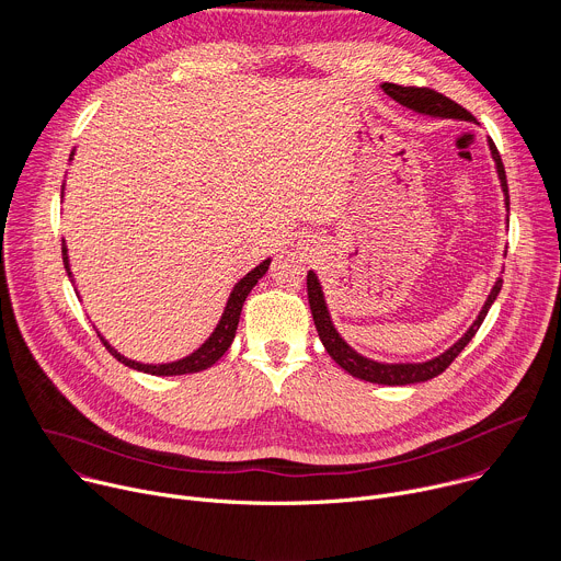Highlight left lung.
Listing matches in <instances>:
<instances>
[{
    "label": "left lung",
    "mask_w": 561,
    "mask_h": 561,
    "mask_svg": "<svg viewBox=\"0 0 561 561\" xmlns=\"http://www.w3.org/2000/svg\"><path fill=\"white\" fill-rule=\"evenodd\" d=\"M383 93L388 98H392L394 102H399L402 106L415 111V113H422V115H431V117H444V119H463V122H474V117L461 108L457 102L448 100L446 95L433 91V89H417V87H399V84H381ZM489 148H491V154L495 159V167H497V175H500V182H502V191H504V202H506V208L511 206L508 202V184H506V171H504V164H502V157H500V150L497 146L493 144V139H489ZM306 288H308V304H310V312H312V322L317 327V333H319V340H322L327 353L346 370L351 373L353 377L357 379H364V381H373V383H383V386H407V383H420V381H428L437 375H442L450 364L453 359L466 348V344L474 337V333L479 331V327H482L484 317L489 312V308L493 306V301L497 299L500 290H502V277L495 282L484 308L479 310L477 319L472 322V327L463 333V337L453 344L446 353H442L439 357L435 359H428V362H422V364H381V362H375V359H368L364 355H359L357 351H353L344 340L342 335L335 331L333 327V319H331V312H329V306H327V299H324V290L322 286H319V279L312 271H308L306 275Z\"/></svg>",
    "instance_id": "1"
}]
</instances>
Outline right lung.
I'll return each mask as SVG.
<instances>
[{
	"label": "right lung",
	"mask_w": 561,
	"mask_h": 561,
	"mask_svg": "<svg viewBox=\"0 0 561 561\" xmlns=\"http://www.w3.org/2000/svg\"><path fill=\"white\" fill-rule=\"evenodd\" d=\"M72 154H75V152H70V159H72ZM61 191H64V188H61ZM61 257H64V268H66V273H68V277H70V282H72L70 264H68V249H66V244H64V239H61ZM268 266H271V260H264L260 266H255L249 275H244L242 279H239V282L234 284V288H232V293H230V297H228V301H226V308H224V312H221L219 324L215 327L213 335H210L195 353H191V355L184 357V359H178V362H171V364H141V362H135V359H128V357L119 355L100 333H98V335H100V340L104 342V346L108 348V353H111L117 362H122V364L128 366V368L148 373V375H167V377H169V375H188V373L206 370V368H210V366L230 348V344H232V340H234V333H237L239 314H242V306H244L249 293L255 288V284L266 275Z\"/></svg>",
	"instance_id": "obj_1"
}]
</instances>
